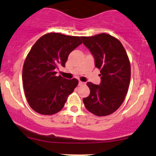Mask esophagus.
<instances>
[{"label": "esophagus", "mask_w": 156, "mask_h": 156, "mask_svg": "<svg viewBox=\"0 0 156 156\" xmlns=\"http://www.w3.org/2000/svg\"><path fill=\"white\" fill-rule=\"evenodd\" d=\"M84 84H85V83H83V82H81V81L79 82V85H84Z\"/></svg>", "instance_id": "34e87169"}]
</instances>
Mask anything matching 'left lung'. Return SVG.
<instances>
[{
  "label": "left lung",
  "mask_w": 156,
  "mask_h": 156,
  "mask_svg": "<svg viewBox=\"0 0 156 156\" xmlns=\"http://www.w3.org/2000/svg\"><path fill=\"white\" fill-rule=\"evenodd\" d=\"M83 44L100 69V85L87 83L90 95L83 98L85 108L93 114L105 116L114 113L123 103L130 81V63L121 42L105 33L82 37Z\"/></svg>",
  "instance_id": "8db88e82"
}]
</instances>
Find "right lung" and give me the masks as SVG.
<instances>
[{
	"label": "right lung",
	"instance_id": "1",
	"mask_svg": "<svg viewBox=\"0 0 156 156\" xmlns=\"http://www.w3.org/2000/svg\"><path fill=\"white\" fill-rule=\"evenodd\" d=\"M82 37L48 33L39 38L25 59L23 83L28 103L37 113L53 115L62 110L67 98L77 86L76 79L56 75L65 66L69 54L83 43Z\"/></svg>",
	"mask_w": 156,
	"mask_h": 156
}]
</instances>
